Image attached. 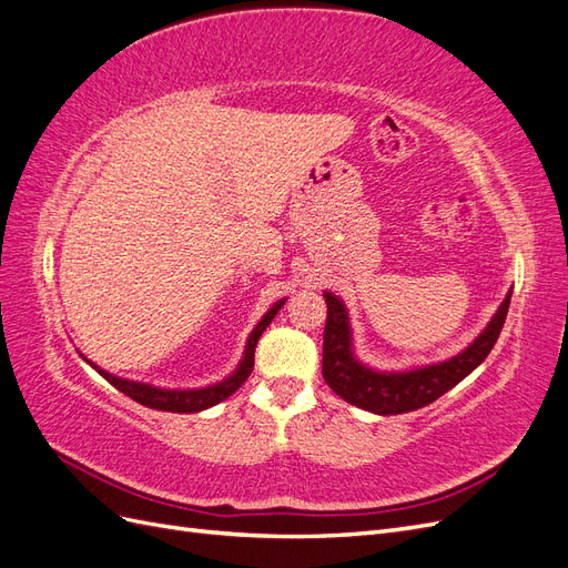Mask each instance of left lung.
I'll use <instances>...</instances> for the list:
<instances>
[{
	"label": "left lung",
	"mask_w": 568,
	"mask_h": 568,
	"mask_svg": "<svg viewBox=\"0 0 568 568\" xmlns=\"http://www.w3.org/2000/svg\"><path fill=\"white\" fill-rule=\"evenodd\" d=\"M326 326H324V348H322V376L329 388L343 400L376 415H403V412L419 409L438 400L443 393L457 386L464 376L471 374L488 353L493 351L497 336L509 311L511 291L503 305L497 307L495 317L467 351H462L448 363L428 365L422 369L382 374L363 367L351 351V326L343 303L326 291Z\"/></svg>",
	"instance_id": "8db88e82"
}]
</instances>
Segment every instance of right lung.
<instances>
[{"mask_svg":"<svg viewBox=\"0 0 568 568\" xmlns=\"http://www.w3.org/2000/svg\"><path fill=\"white\" fill-rule=\"evenodd\" d=\"M282 305H284V301L274 303V305L270 307V311H267V315H265L261 322H257V326H255V329H253L251 336H248L246 353H244V359H242V365H239V369L230 376V379L220 382V384H215V386H209V388H199V390H163V388H153V386H149V384H136V382H128V379H118V376H113V374H109V372H104V369L94 367L92 363H90V365H92L101 376H104V379H106L111 386H115L120 393H125L128 398H132V400H136V403H142V405H146V407H151V409L180 412V415H189V412L209 409V407L222 403L225 398H230V395L248 379V374L253 372V355H255L257 338H261V334L267 329V324L274 320V315L280 313Z\"/></svg>","mask_w":568,"mask_h":568,"instance_id":"1","label":"right lung"}]
</instances>
